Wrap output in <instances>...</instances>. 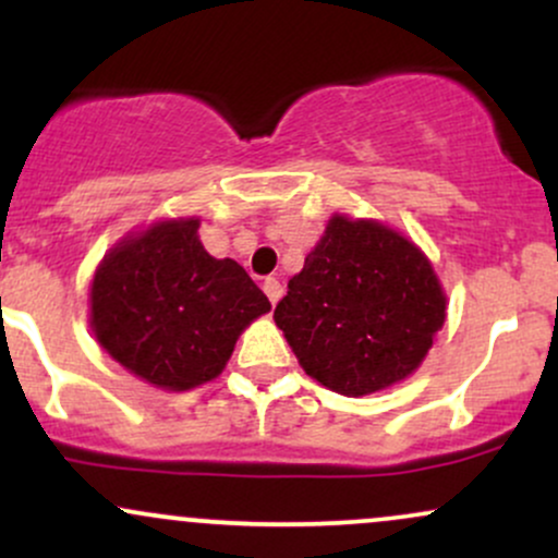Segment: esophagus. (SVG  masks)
Returning <instances> with one entry per match:
<instances>
[{
	"mask_svg": "<svg viewBox=\"0 0 558 558\" xmlns=\"http://www.w3.org/2000/svg\"><path fill=\"white\" fill-rule=\"evenodd\" d=\"M265 293H267V299L272 301V304H278V299L283 296V286H280V280L278 278H267L265 280Z\"/></svg>",
	"mask_w": 558,
	"mask_h": 558,
	"instance_id": "34e87169",
	"label": "esophagus"
}]
</instances>
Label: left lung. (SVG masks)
<instances>
[{
  "mask_svg": "<svg viewBox=\"0 0 558 558\" xmlns=\"http://www.w3.org/2000/svg\"><path fill=\"white\" fill-rule=\"evenodd\" d=\"M446 293L412 241L375 220L332 215L275 306L304 373L367 396L420 367L444 328Z\"/></svg>",
  "mask_w": 558,
  "mask_h": 558,
  "instance_id": "left-lung-1",
  "label": "left lung"
}]
</instances>
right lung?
Returning <instances> with one entry per match:
<instances>
[{
  "label": "right lung",
  "mask_w": 558,
  "mask_h": 558,
  "mask_svg": "<svg viewBox=\"0 0 558 558\" xmlns=\"http://www.w3.org/2000/svg\"><path fill=\"white\" fill-rule=\"evenodd\" d=\"M270 301L233 259L209 257L198 220L155 222L101 259L92 283V330L128 373L189 390L222 373L248 323Z\"/></svg>",
  "instance_id": "add662e5"
}]
</instances>
